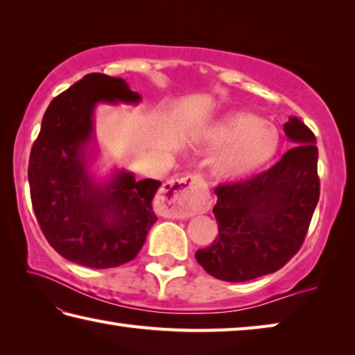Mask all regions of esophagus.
Here are the masks:
<instances>
[{"label":"esophagus","instance_id":"obj_1","mask_svg":"<svg viewBox=\"0 0 355 355\" xmlns=\"http://www.w3.org/2000/svg\"><path fill=\"white\" fill-rule=\"evenodd\" d=\"M202 185V181L193 174L173 179L164 184L160 191L162 209L168 218L184 220L200 212L204 206V201L198 195Z\"/></svg>","mask_w":355,"mask_h":355}]
</instances>
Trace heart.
<instances>
[{
  "mask_svg": "<svg viewBox=\"0 0 355 355\" xmlns=\"http://www.w3.org/2000/svg\"><path fill=\"white\" fill-rule=\"evenodd\" d=\"M204 141L212 148H223L212 164L216 176L235 179L263 166L276 153L279 135L275 128L260 124L256 116L232 114L216 123Z\"/></svg>",
  "mask_w": 355,
  "mask_h": 355,
  "instance_id": "obj_1",
  "label": "heart"
}]
</instances>
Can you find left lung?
<instances>
[{
  "label": "left lung",
  "instance_id": "1",
  "mask_svg": "<svg viewBox=\"0 0 355 355\" xmlns=\"http://www.w3.org/2000/svg\"><path fill=\"white\" fill-rule=\"evenodd\" d=\"M288 149L270 170L215 189L218 237L196 251L210 276L245 282L281 270L300 251L320 200L318 148L300 118L284 124Z\"/></svg>",
  "mask_w": 355,
  "mask_h": 355
}]
</instances>
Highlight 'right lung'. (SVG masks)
Listing matches in <instances>:
<instances>
[{
	"instance_id": "right-lung-1",
	"label": "right lung",
	"mask_w": 355,
	"mask_h": 355,
	"mask_svg": "<svg viewBox=\"0 0 355 355\" xmlns=\"http://www.w3.org/2000/svg\"><path fill=\"white\" fill-rule=\"evenodd\" d=\"M140 99L121 78L90 73L43 115L29 155L31 201L48 243L70 262L98 270L128 263L157 220L151 201L162 182L116 171L98 184L87 173L96 104Z\"/></svg>"
}]
</instances>
